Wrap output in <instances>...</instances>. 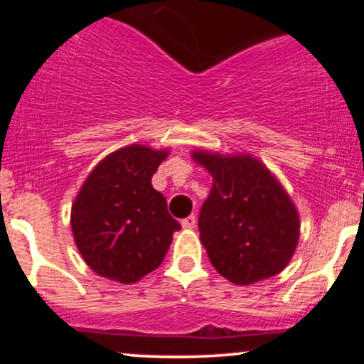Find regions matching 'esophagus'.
<instances>
[{"mask_svg":"<svg viewBox=\"0 0 364 364\" xmlns=\"http://www.w3.org/2000/svg\"><path fill=\"white\" fill-rule=\"evenodd\" d=\"M195 224H196V217L195 215H188L186 219L181 220V225L185 229H193Z\"/></svg>","mask_w":364,"mask_h":364,"instance_id":"1","label":"esophagus"}]
</instances>
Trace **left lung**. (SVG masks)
<instances>
[{"label": "left lung", "instance_id": "1", "mask_svg": "<svg viewBox=\"0 0 364 364\" xmlns=\"http://www.w3.org/2000/svg\"><path fill=\"white\" fill-rule=\"evenodd\" d=\"M191 157L214 179L198 229L217 272L237 286L282 272L298 246L299 214L281 183L250 154Z\"/></svg>", "mask_w": 364, "mask_h": 364}]
</instances>
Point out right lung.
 I'll use <instances>...</instances> for the list:
<instances>
[{
    "mask_svg": "<svg viewBox=\"0 0 364 364\" xmlns=\"http://www.w3.org/2000/svg\"><path fill=\"white\" fill-rule=\"evenodd\" d=\"M169 150L133 144L104 157L72 205L78 252L101 277L133 284L156 270L181 229L152 176Z\"/></svg>",
    "mask_w": 364,
    "mask_h": 364,
    "instance_id": "obj_1",
    "label": "right lung"
}]
</instances>
